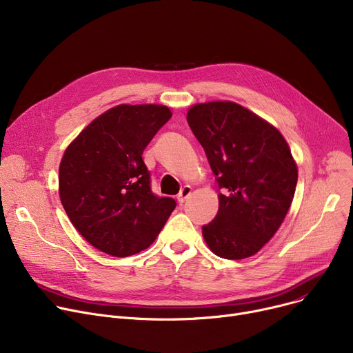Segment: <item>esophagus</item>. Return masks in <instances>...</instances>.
<instances>
[{"mask_svg": "<svg viewBox=\"0 0 353 353\" xmlns=\"http://www.w3.org/2000/svg\"><path fill=\"white\" fill-rule=\"evenodd\" d=\"M190 194H192V188H190V186H184V188L180 190V193L177 194V201L181 205V203L186 201V199H188Z\"/></svg>", "mask_w": 353, "mask_h": 353, "instance_id": "34e87169", "label": "esophagus"}]
</instances>
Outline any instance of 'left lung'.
<instances>
[{
  "instance_id": "obj_1",
  "label": "left lung",
  "mask_w": 353,
  "mask_h": 353,
  "mask_svg": "<svg viewBox=\"0 0 353 353\" xmlns=\"http://www.w3.org/2000/svg\"><path fill=\"white\" fill-rule=\"evenodd\" d=\"M188 123L203 145L221 193L203 237L219 257L256 254L281 228L294 196L298 165L273 124L233 101L193 104Z\"/></svg>"
}]
</instances>
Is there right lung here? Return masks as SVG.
I'll return each instance as SVG.
<instances>
[{
	"label": "right lung",
	"instance_id": "add662e5",
	"mask_svg": "<svg viewBox=\"0 0 353 353\" xmlns=\"http://www.w3.org/2000/svg\"><path fill=\"white\" fill-rule=\"evenodd\" d=\"M172 117L161 104H119L74 139L59 169L61 205L79 233L116 257L150 246L176 208L150 190L143 152Z\"/></svg>",
	"mask_w": 353,
	"mask_h": 353
}]
</instances>
